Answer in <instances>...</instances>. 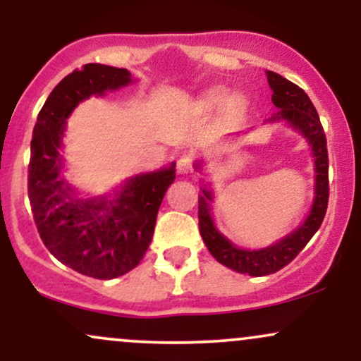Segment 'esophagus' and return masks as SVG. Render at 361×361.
<instances>
[{
    "mask_svg": "<svg viewBox=\"0 0 361 361\" xmlns=\"http://www.w3.org/2000/svg\"><path fill=\"white\" fill-rule=\"evenodd\" d=\"M192 166H193V157L190 154L180 156V159L176 161V171L180 173V175H186V173L192 171Z\"/></svg>",
    "mask_w": 361,
    "mask_h": 361,
    "instance_id": "obj_1",
    "label": "esophagus"
}]
</instances>
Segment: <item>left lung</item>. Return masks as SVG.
<instances>
[{"instance_id": "left-lung-1", "label": "left lung", "mask_w": 361, "mask_h": 361, "mask_svg": "<svg viewBox=\"0 0 361 361\" xmlns=\"http://www.w3.org/2000/svg\"><path fill=\"white\" fill-rule=\"evenodd\" d=\"M268 85L273 90L271 102L279 111L268 118V122H287L290 127L300 132L307 139L309 146L312 147L314 156V171H316V185H314L312 209L300 227L290 233L280 241L263 250H243L234 246L227 238L219 233L214 226L212 214H210V202H212V190L202 188V195H198V227H200L202 239L209 247L210 255L214 256L224 267L238 273H246L251 276H264L281 270L283 267L295 258L304 250L305 244L310 241L317 229L321 227L327 210L329 200V161H327L326 134L321 126V120L312 102L304 90L293 85L292 81L285 80L280 74L267 71ZM200 168V163H197Z\"/></svg>"}]
</instances>
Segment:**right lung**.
I'll return each instance as SVG.
<instances>
[{"label":"right lung","mask_w":361,"mask_h":361,"mask_svg":"<svg viewBox=\"0 0 361 361\" xmlns=\"http://www.w3.org/2000/svg\"><path fill=\"white\" fill-rule=\"evenodd\" d=\"M132 82L127 69L85 64L62 80L39 111L30 144L28 198L45 247L81 275L110 280L140 263L154 234L157 210L175 181V163L132 176L103 197L81 198L61 175L66 118L91 94Z\"/></svg>","instance_id":"1"}]
</instances>
